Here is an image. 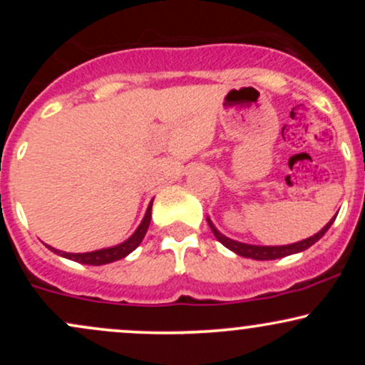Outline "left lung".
Segmentation results:
<instances>
[{
  "label": "left lung",
  "mask_w": 365,
  "mask_h": 365,
  "mask_svg": "<svg viewBox=\"0 0 365 365\" xmlns=\"http://www.w3.org/2000/svg\"><path fill=\"white\" fill-rule=\"evenodd\" d=\"M336 217V216H334ZM333 220L329 221L328 225L324 226V228L321 230V232H317L314 237H309L305 238L302 242H297V244H290V245H279V247H261V245H249V244H240V242H235L232 240V238L221 235L220 232L215 228V225L211 223V220L207 217V223H209V228L212 230V233H215V237L217 240L223 244L226 249L233 250V252L242 255V257H250V259H255V261H273V259H279V257H287V255H292V254H297V252H302V250L309 249V247L316 244L319 238L324 235L326 232L329 230V226L333 225Z\"/></svg>",
  "instance_id": "left-lung-1"
}]
</instances>
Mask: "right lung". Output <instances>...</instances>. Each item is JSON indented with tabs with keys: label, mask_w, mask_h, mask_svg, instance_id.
<instances>
[{
	"label": "right lung",
	"mask_w": 365,
	"mask_h": 365,
	"mask_svg": "<svg viewBox=\"0 0 365 365\" xmlns=\"http://www.w3.org/2000/svg\"><path fill=\"white\" fill-rule=\"evenodd\" d=\"M150 207H153V202L149 204L148 212H145L144 220H142L139 228L135 230V233H133V235L130 237L128 240H125L123 244H120V245L110 247V249L94 250V252H86V254L61 252V250L53 249V247H49V245H46V247H48L49 250H53V252L60 254L61 257L72 259V261H77L81 264H89V266H103V264L115 262V261H118V259H123L125 255H128L130 252H132V250H135L137 247L140 245L142 238H144L145 233H148V228H149V223H150Z\"/></svg>",
	"instance_id": "right-lung-1"
}]
</instances>
